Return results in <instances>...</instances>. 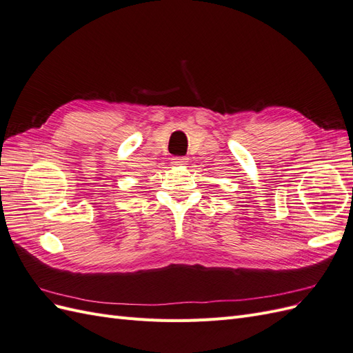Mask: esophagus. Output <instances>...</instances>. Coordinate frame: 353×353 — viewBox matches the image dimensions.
Returning a JSON list of instances; mask_svg holds the SVG:
<instances>
[{
  "label": "esophagus",
  "mask_w": 353,
  "mask_h": 353,
  "mask_svg": "<svg viewBox=\"0 0 353 353\" xmlns=\"http://www.w3.org/2000/svg\"><path fill=\"white\" fill-rule=\"evenodd\" d=\"M170 160H172V165L174 166H184L188 162V159L184 157V156H175V157H172Z\"/></svg>",
  "instance_id": "esophagus-1"
}]
</instances>
